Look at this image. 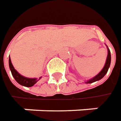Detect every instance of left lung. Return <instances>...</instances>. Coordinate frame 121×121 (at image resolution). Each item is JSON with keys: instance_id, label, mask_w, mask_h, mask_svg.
Instances as JSON below:
<instances>
[{"instance_id": "left-lung-1", "label": "left lung", "mask_w": 121, "mask_h": 121, "mask_svg": "<svg viewBox=\"0 0 121 121\" xmlns=\"http://www.w3.org/2000/svg\"><path fill=\"white\" fill-rule=\"evenodd\" d=\"M107 51H108V54H107V60H106V63H105V65L104 66L103 69L101 70V72L98 73L95 77H94L93 78L88 80L86 82V83H91L95 82H97V81H99L101 79H102L104 75L107 74L108 69H109V68L110 66V63H111V53H110V51L109 49V48L107 47Z\"/></svg>"}]
</instances>
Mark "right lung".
<instances>
[{
	"label": "right lung",
	"mask_w": 121,
	"mask_h": 121,
	"mask_svg": "<svg viewBox=\"0 0 121 121\" xmlns=\"http://www.w3.org/2000/svg\"><path fill=\"white\" fill-rule=\"evenodd\" d=\"M9 69L11 70L12 74L13 76V77L14 78V79L16 80V82L17 83H19L20 85L26 86V87H31L33 86L34 84L38 82V81L41 78H39V79H36V78H27L25 77L22 75H21L13 67L12 62H11V59L10 57L9 58Z\"/></svg>",
	"instance_id": "1"
}]
</instances>
